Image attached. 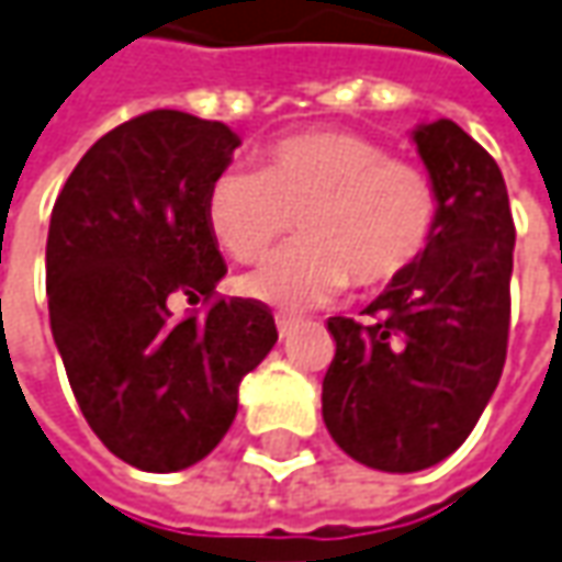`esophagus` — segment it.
<instances>
[{"label":"esophagus","instance_id":"1","mask_svg":"<svg viewBox=\"0 0 562 562\" xmlns=\"http://www.w3.org/2000/svg\"><path fill=\"white\" fill-rule=\"evenodd\" d=\"M274 325H278V334H281V337H288L290 330L296 327V318H290V315H278V318H274Z\"/></svg>","mask_w":562,"mask_h":562}]
</instances>
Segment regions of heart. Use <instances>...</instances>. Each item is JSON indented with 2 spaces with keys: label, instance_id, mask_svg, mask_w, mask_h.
I'll list each match as a JSON object with an SVG mask.
<instances>
[{
  "label": "heart",
  "instance_id": "b5f03b06",
  "mask_svg": "<svg viewBox=\"0 0 562 562\" xmlns=\"http://www.w3.org/2000/svg\"><path fill=\"white\" fill-rule=\"evenodd\" d=\"M206 225L225 254L256 262L293 220L300 240L240 281L269 306L327 303L349 281L378 290L408 274L439 232L442 201L424 167L342 130L281 135L256 150V172L225 169L206 191Z\"/></svg>",
  "mask_w": 562,
  "mask_h": 562
}]
</instances>
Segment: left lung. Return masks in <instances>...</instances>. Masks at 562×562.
I'll list each match as a JSON object with an SVG mask.
<instances>
[{
	"label": "left lung",
	"mask_w": 562,
	"mask_h": 562,
	"mask_svg": "<svg viewBox=\"0 0 562 562\" xmlns=\"http://www.w3.org/2000/svg\"><path fill=\"white\" fill-rule=\"evenodd\" d=\"M442 213L430 250L356 318L322 383L334 442L359 464L414 473L461 448L498 386L510 330L514 216L492 154L458 123L414 130Z\"/></svg>",
	"instance_id": "obj_1"
}]
</instances>
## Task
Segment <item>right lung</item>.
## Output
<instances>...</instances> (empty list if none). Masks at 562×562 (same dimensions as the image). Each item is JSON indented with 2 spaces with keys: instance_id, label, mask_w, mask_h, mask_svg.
Instances as JSON below:
<instances>
[{
  "instance_id": "1",
  "label": "right lung",
  "mask_w": 562,
  "mask_h": 562,
  "mask_svg": "<svg viewBox=\"0 0 562 562\" xmlns=\"http://www.w3.org/2000/svg\"><path fill=\"white\" fill-rule=\"evenodd\" d=\"M240 145L216 120L148 111L101 135L48 222L52 337L79 412L120 461L172 473L220 446L237 386L278 340L272 308L222 300L206 191ZM176 299L201 313L171 315Z\"/></svg>"
}]
</instances>
